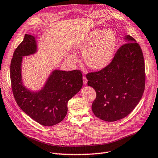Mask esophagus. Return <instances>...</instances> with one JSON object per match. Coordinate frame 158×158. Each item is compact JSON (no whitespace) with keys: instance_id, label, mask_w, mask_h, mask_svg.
I'll return each instance as SVG.
<instances>
[{"instance_id":"esophagus-1","label":"esophagus","mask_w":158,"mask_h":158,"mask_svg":"<svg viewBox=\"0 0 158 158\" xmlns=\"http://www.w3.org/2000/svg\"><path fill=\"white\" fill-rule=\"evenodd\" d=\"M83 79V84H84V85H86V84L87 83V79L86 78L85 76H84Z\"/></svg>"}]
</instances>
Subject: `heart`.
Masks as SVG:
<instances>
[{
  "mask_svg": "<svg viewBox=\"0 0 158 158\" xmlns=\"http://www.w3.org/2000/svg\"><path fill=\"white\" fill-rule=\"evenodd\" d=\"M117 44V37L110 29L97 28L93 30L76 44L75 49L83 52V59L86 65L93 70H101L112 61ZM73 61L77 56H69Z\"/></svg>",
  "mask_w": 158,
  "mask_h": 158,
  "instance_id": "1",
  "label": "heart"
}]
</instances>
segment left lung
<instances>
[{
  "mask_svg": "<svg viewBox=\"0 0 158 158\" xmlns=\"http://www.w3.org/2000/svg\"><path fill=\"white\" fill-rule=\"evenodd\" d=\"M116 51L103 69L86 74L88 85L96 92L92 109L98 118L114 122L126 117L141 100L145 88V66L142 49L133 37Z\"/></svg>",
  "mask_w": 158,
  "mask_h": 158,
  "instance_id": "obj_1",
  "label": "left lung"
}]
</instances>
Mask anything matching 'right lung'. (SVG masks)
Masks as SVG:
<instances>
[{
	"instance_id": "obj_1",
	"label": "right lung",
	"mask_w": 158,
	"mask_h": 158,
	"mask_svg": "<svg viewBox=\"0 0 158 158\" xmlns=\"http://www.w3.org/2000/svg\"><path fill=\"white\" fill-rule=\"evenodd\" d=\"M36 51L34 37L25 34L11 60V89L15 102L22 110L39 124L52 126L65 118L68 101L82 88L83 75L79 69L70 72L55 70L42 90L32 92L23 85L21 66L22 56Z\"/></svg>"
}]
</instances>
